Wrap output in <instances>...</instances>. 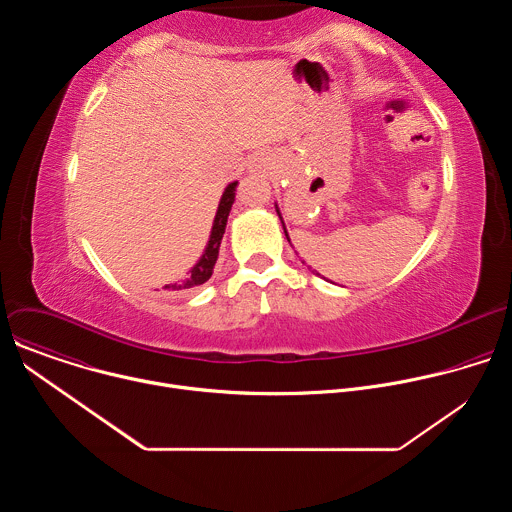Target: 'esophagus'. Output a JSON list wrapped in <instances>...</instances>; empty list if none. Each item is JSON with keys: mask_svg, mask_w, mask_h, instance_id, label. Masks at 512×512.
Returning <instances> with one entry per match:
<instances>
[{"mask_svg": "<svg viewBox=\"0 0 512 512\" xmlns=\"http://www.w3.org/2000/svg\"><path fill=\"white\" fill-rule=\"evenodd\" d=\"M251 172H269L273 168V156L271 154H257L251 160Z\"/></svg>", "mask_w": 512, "mask_h": 512, "instance_id": "obj_1", "label": "esophagus"}]
</instances>
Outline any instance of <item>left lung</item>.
Returning a JSON list of instances; mask_svg holds the SVG:
<instances>
[{
  "instance_id": "1",
  "label": "left lung",
  "mask_w": 512,
  "mask_h": 512,
  "mask_svg": "<svg viewBox=\"0 0 512 512\" xmlns=\"http://www.w3.org/2000/svg\"><path fill=\"white\" fill-rule=\"evenodd\" d=\"M275 210H277V216H279V221H281L283 233H285V237H287V241H289V235H287V229H285V223H283V216H281V212H279V206H277V204H275ZM289 245H291V241H289Z\"/></svg>"
}]
</instances>
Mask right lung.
<instances>
[{
	"label": "right lung",
	"instance_id": "add662e5",
	"mask_svg": "<svg viewBox=\"0 0 512 512\" xmlns=\"http://www.w3.org/2000/svg\"><path fill=\"white\" fill-rule=\"evenodd\" d=\"M237 180L231 182L223 196H221V202H218V208H216V214H214V221H212V229H210V235H208V243L202 251V255L198 257V261L188 269V275L182 279V281H176V283H170L166 285L164 289H168L170 294H180V291L184 289H192L196 285H202L204 281L210 279L212 275V269H214V263L218 259V249H221V241H223V235H225V229H227V221H229V212H231V206L235 202V192H237Z\"/></svg>",
	"mask_w": 512,
	"mask_h": 512
}]
</instances>
